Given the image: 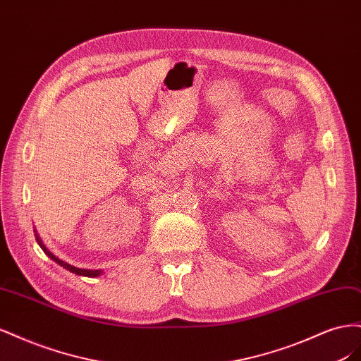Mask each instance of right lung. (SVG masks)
Here are the masks:
<instances>
[{
	"label": "right lung",
	"instance_id": "obj_1",
	"mask_svg": "<svg viewBox=\"0 0 361 361\" xmlns=\"http://www.w3.org/2000/svg\"><path fill=\"white\" fill-rule=\"evenodd\" d=\"M36 241L39 243V245L42 247V250L45 251V253L52 259V260H56L59 265H61V267H64L66 269H69L71 272H75V274H78V276H85V277H96V276H99L101 274V271L99 269H81V268H76V267H72V265H69V264H66V262H63V260H60L59 257H56L54 256L51 251H48L47 248H45V245L42 244V241L39 239V236L36 235Z\"/></svg>",
	"mask_w": 361,
	"mask_h": 361
}]
</instances>
